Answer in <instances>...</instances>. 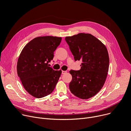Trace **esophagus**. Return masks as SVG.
Returning a JSON list of instances; mask_svg holds the SVG:
<instances>
[{
	"label": "esophagus",
	"instance_id": "1",
	"mask_svg": "<svg viewBox=\"0 0 131 131\" xmlns=\"http://www.w3.org/2000/svg\"><path fill=\"white\" fill-rule=\"evenodd\" d=\"M66 73H67V71L62 70V74H65Z\"/></svg>",
	"mask_w": 131,
	"mask_h": 131
}]
</instances>
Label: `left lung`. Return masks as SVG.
<instances>
[{
  "instance_id": "left-lung-1",
  "label": "left lung",
  "mask_w": 131,
  "mask_h": 131,
  "mask_svg": "<svg viewBox=\"0 0 131 131\" xmlns=\"http://www.w3.org/2000/svg\"><path fill=\"white\" fill-rule=\"evenodd\" d=\"M65 40L75 61L81 60L79 70H70L72 80L69 89L75 96L87 99L103 86L109 70V57L106 46L89 33H80Z\"/></svg>"
}]
</instances>
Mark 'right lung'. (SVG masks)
<instances>
[{"label": "right lung", "mask_w": 131, "mask_h": 131, "mask_svg": "<svg viewBox=\"0 0 131 131\" xmlns=\"http://www.w3.org/2000/svg\"><path fill=\"white\" fill-rule=\"evenodd\" d=\"M61 37H37L23 47L18 59L17 74L26 90L37 98L45 97L54 90L62 70H55L49 63L60 44Z\"/></svg>", "instance_id": "add662e5"}]
</instances>
